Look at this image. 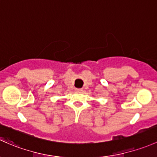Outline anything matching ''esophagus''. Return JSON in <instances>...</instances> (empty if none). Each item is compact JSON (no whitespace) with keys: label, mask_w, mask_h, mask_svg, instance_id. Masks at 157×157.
I'll list each match as a JSON object with an SVG mask.
<instances>
[{"label":"esophagus","mask_w":157,"mask_h":157,"mask_svg":"<svg viewBox=\"0 0 157 157\" xmlns=\"http://www.w3.org/2000/svg\"><path fill=\"white\" fill-rule=\"evenodd\" d=\"M75 90H76L77 92H82L83 90H82V88H76Z\"/></svg>","instance_id":"obj_1"}]
</instances>
